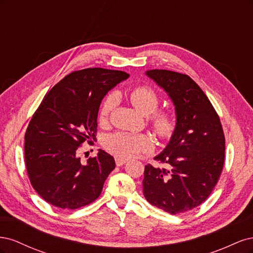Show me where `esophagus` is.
Instances as JSON below:
<instances>
[{"label":"esophagus","mask_w":253,"mask_h":253,"mask_svg":"<svg viewBox=\"0 0 253 253\" xmlns=\"http://www.w3.org/2000/svg\"><path fill=\"white\" fill-rule=\"evenodd\" d=\"M115 162H116V165H117L118 167H120V166L126 165V164L127 163V160H126V158H122V157L116 156V157H115Z\"/></svg>","instance_id":"34e87169"}]
</instances>
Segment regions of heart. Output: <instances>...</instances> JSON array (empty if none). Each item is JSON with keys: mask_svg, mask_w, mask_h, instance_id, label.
<instances>
[{"mask_svg": "<svg viewBox=\"0 0 253 253\" xmlns=\"http://www.w3.org/2000/svg\"><path fill=\"white\" fill-rule=\"evenodd\" d=\"M118 101L117 94H111L105 99L99 119L101 122L108 120ZM131 101L135 108L143 115H150L157 110L159 98L156 91L149 86H138L132 90ZM152 124L156 133L163 138H169L175 131L176 120L169 112H158L153 115ZM105 147L113 154L122 158H132L141 153L150 152L153 149V141L149 136L140 134L133 135L127 133H117L111 135L105 140Z\"/></svg>", "mask_w": 253, "mask_h": 253, "instance_id": "1", "label": "heart"}]
</instances>
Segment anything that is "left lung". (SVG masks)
Masks as SVG:
<instances>
[{"label": "left lung", "mask_w": 253, "mask_h": 253, "mask_svg": "<svg viewBox=\"0 0 253 253\" xmlns=\"http://www.w3.org/2000/svg\"><path fill=\"white\" fill-rule=\"evenodd\" d=\"M145 75L171 99L176 127L155 156L169 169L145 166L143 195L168 213L187 212L203 204L217 183L225 162L223 127L208 97L189 76L166 70Z\"/></svg>", "instance_id": "obj_1"}]
</instances>
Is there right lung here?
<instances>
[{
    "mask_svg": "<svg viewBox=\"0 0 253 253\" xmlns=\"http://www.w3.org/2000/svg\"><path fill=\"white\" fill-rule=\"evenodd\" d=\"M129 75L95 67L67 75L45 95L25 134V163L30 182L44 201L77 209L100 195L115 169L112 155L99 149L85 164L80 145L95 137L100 103Z\"/></svg>",
    "mask_w": 253,
    "mask_h": 253,
    "instance_id": "right-lung-1",
    "label": "right lung"
}]
</instances>
